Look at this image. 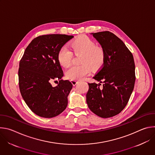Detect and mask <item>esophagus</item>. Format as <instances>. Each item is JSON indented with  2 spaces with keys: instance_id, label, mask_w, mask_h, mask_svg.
<instances>
[{
  "instance_id": "34e87169",
  "label": "esophagus",
  "mask_w": 155,
  "mask_h": 155,
  "mask_svg": "<svg viewBox=\"0 0 155 155\" xmlns=\"http://www.w3.org/2000/svg\"><path fill=\"white\" fill-rule=\"evenodd\" d=\"M78 81L77 80H71V83H72V84L74 85V86H75L77 83H78Z\"/></svg>"
}]
</instances>
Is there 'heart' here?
<instances>
[{
    "mask_svg": "<svg viewBox=\"0 0 155 155\" xmlns=\"http://www.w3.org/2000/svg\"><path fill=\"white\" fill-rule=\"evenodd\" d=\"M71 48L75 54H82L80 65H73L65 72V76L71 80H80L90 73L91 69L97 70L103 65L105 53L104 48L96 46V42L89 37L81 35L71 43ZM73 54L65 46L62 47L58 53V61L64 68L70 65Z\"/></svg>",
    "mask_w": 155,
    "mask_h": 155,
    "instance_id": "b5f03b06",
    "label": "heart"
}]
</instances>
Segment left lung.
I'll use <instances>...</instances> for the list:
<instances>
[{"instance_id":"left-lung-1","label":"left lung","mask_w":155,"mask_h":155,"mask_svg":"<svg viewBox=\"0 0 155 155\" xmlns=\"http://www.w3.org/2000/svg\"><path fill=\"white\" fill-rule=\"evenodd\" d=\"M91 34L104 48L105 58L102 68L93 77L100 83H88L86 102L97 116L112 117L124 108L134 90V58L124 42L114 34L104 31Z\"/></svg>"}]
</instances>
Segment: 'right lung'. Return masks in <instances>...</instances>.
<instances>
[{"instance_id": "obj_1", "label": "right lung", "mask_w": 155, "mask_h": 155, "mask_svg": "<svg viewBox=\"0 0 155 155\" xmlns=\"http://www.w3.org/2000/svg\"><path fill=\"white\" fill-rule=\"evenodd\" d=\"M73 37L65 34L38 36L29 44L20 60L21 94L29 108L39 117H56L67 107L72 84L61 80L64 74L57 56L59 49ZM54 79L60 81L53 87L51 81Z\"/></svg>"}]
</instances>
